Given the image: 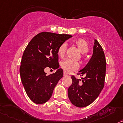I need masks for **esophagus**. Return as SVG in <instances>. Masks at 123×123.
Returning a JSON list of instances; mask_svg holds the SVG:
<instances>
[{
    "instance_id": "1",
    "label": "esophagus",
    "mask_w": 123,
    "mask_h": 123,
    "mask_svg": "<svg viewBox=\"0 0 123 123\" xmlns=\"http://www.w3.org/2000/svg\"><path fill=\"white\" fill-rule=\"evenodd\" d=\"M63 75H64V76H68V74H67L66 72H65V71H64V73H63Z\"/></svg>"
}]
</instances>
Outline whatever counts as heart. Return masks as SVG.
<instances>
[{
    "label": "heart",
    "instance_id": "1",
    "mask_svg": "<svg viewBox=\"0 0 123 123\" xmlns=\"http://www.w3.org/2000/svg\"><path fill=\"white\" fill-rule=\"evenodd\" d=\"M74 43L77 45L78 48L79 50L82 53H86L88 50V45L86 40L83 39H77L74 40ZM67 49V44L66 43H63L59 46L58 49V54L61 57L64 56L66 53ZM61 68L64 70L65 71L68 73H71L73 71H75L78 69L79 63L77 62L71 60L70 59H66L63 60L61 62Z\"/></svg>",
    "mask_w": 123,
    "mask_h": 123
}]
</instances>
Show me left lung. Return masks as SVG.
I'll return each instance as SVG.
<instances>
[{"instance_id":"1","label":"left lung","mask_w":123,"mask_h":123,"mask_svg":"<svg viewBox=\"0 0 123 123\" xmlns=\"http://www.w3.org/2000/svg\"><path fill=\"white\" fill-rule=\"evenodd\" d=\"M105 70V53L98 41L95 40L92 57L86 66L79 71L80 76L85 78L80 80L71 77L73 82L68 88V97L73 105L85 107L97 98L104 87Z\"/></svg>"}]
</instances>
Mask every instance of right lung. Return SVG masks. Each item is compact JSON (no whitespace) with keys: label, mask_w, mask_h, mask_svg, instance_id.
Listing matches in <instances>:
<instances>
[{"label":"right lung","mask_w":123,"mask_h":123,"mask_svg":"<svg viewBox=\"0 0 123 123\" xmlns=\"http://www.w3.org/2000/svg\"><path fill=\"white\" fill-rule=\"evenodd\" d=\"M71 37L43 32L36 35L25 49L20 68V77L27 95L35 103L41 105L49 100L62 78L63 70L58 69V49ZM46 67L57 71L47 75L44 71Z\"/></svg>","instance_id":"obj_1"}]
</instances>
